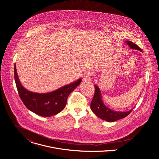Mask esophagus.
<instances>
[{"label":"esophagus","mask_w":159,"mask_h":159,"mask_svg":"<svg viewBox=\"0 0 159 159\" xmlns=\"http://www.w3.org/2000/svg\"><path fill=\"white\" fill-rule=\"evenodd\" d=\"M93 75V73L91 72H87L85 74L84 77V80L85 81H89L90 78H91V76Z\"/></svg>","instance_id":"esophagus-1"}]
</instances>
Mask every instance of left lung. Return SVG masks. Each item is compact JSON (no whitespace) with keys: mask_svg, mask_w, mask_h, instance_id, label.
Wrapping results in <instances>:
<instances>
[{"mask_svg":"<svg viewBox=\"0 0 159 159\" xmlns=\"http://www.w3.org/2000/svg\"><path fill=\"white\" fill-rule=\"evenodd\" d=\"M126 43L132 49H136L142 51V49L138 45L136 44L133 42L127 41H126ZM94 87L95 93L93 101L91 103H90V109H91L94 114L99 118L108 122H113L125 118L132 111L133 109L126 112L115 111L107 107L102 102L99 88L96 85H94Z\"/></svg>","mask_w":159,"mask_h":159,"instance_id":"obj_1","label":"left lung"}]
</instances>
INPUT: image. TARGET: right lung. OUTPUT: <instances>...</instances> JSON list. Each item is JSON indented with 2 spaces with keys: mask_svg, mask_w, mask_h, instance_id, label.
<instances>
[{
  "mask_svg": "<svg viewBox=\"0 0 159 159\" xmlns=\"http://www.w3.org/2000/svg\"><path fill=\"white\" fill-rule=\"evenodd\" d=\"M14 79L19 97L24 104L32 112L43 117L54 116L61 112L66 104L69 94L82 81L80 79L53 92L39 94L28 91L21 85L17 76L16 65L14 66Z\"/></svg>",
  "mask_w": 159,
  "mask_h": 159,
  "instance_id": "right-lung-1",
  "label": "right lung"
}]
</instances>
